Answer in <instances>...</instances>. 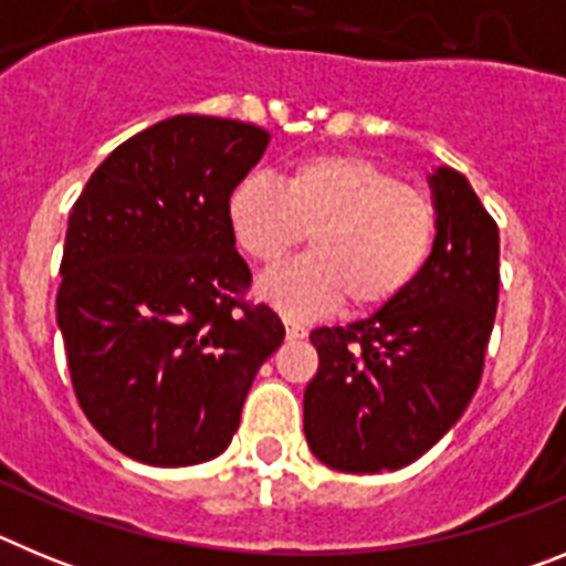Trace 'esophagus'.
Returning a JSON list of instances; mask_svg holds the SVG:
<instances>
[{"label": "esophagus", "instance_id": "obj_1", "mask_svg": "<svg viewBox=\"0 0 566 566\" xmlns=\"http://www.w3.org/2000/svg\"><path fill=\"white\" fill-rule=\"evenodd\" d=\"M283 326H286V339H303L306 337V326H300L294 319H283Z\"/></svg>", "mask_w": 566, "mask_h": 566}]
</instances>
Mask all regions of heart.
Listing matches in <instances>:
<instances>
[{"instance_id": "b5f03b06", "label": "heart", "mask_w": 566, "mask_h": 566, "mask_svg": "<svg viewBox=\"0 0 566 566\" xmlns=\"http://www.w3.org/2000/svg\"><path fill=\"white\" fill-rule=\"evenodd\" d=\"M238 249L272 266L308 229L312 252L263 274L258 294L280 312H371L411 286L431 258L437 212L382 164L354 153L300 158L280 178L247 175L223 203Z\"/></svg>"}]
</instances>
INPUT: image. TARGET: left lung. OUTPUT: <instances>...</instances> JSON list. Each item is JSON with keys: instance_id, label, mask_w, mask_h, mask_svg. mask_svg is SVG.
Returning <instances> with one entry per match:
<instances>
[{"instance_id": "left-lung-1", "label": "left lung", "mask_w": 566, "mask_h": 566, "mask_svg": "<svg viewBox=\"0 0 566 566\" xmlns=\"http://www.w3.org/2000/svg\"><path fill=\"white\" fill-rule=\"evenodd\" d=\"M437 238L402 294L348 326L317 328L303 394L314 457L343 473L417 462L451 431L482 379L499 306V227L462 172L428 175Z\"/></svg>"}]
</instances>
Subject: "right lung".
Listing matches in <instances>:
<instances>
[{
    "label": "right lung",
    "mask_w": 566,
    "mask_h": 566,
    "mask_svg": "<svg viewBox=\"0 0 566 566\" xmlns=\"http://www.w3.org/2000/svg\"><path fill=\"white\" fill-rule=\"evenodd\" d=\"M266 144L254 124L172 115L115 147L70 212L56 297L70 379L135 462L221 457L286 337L272 308L240 303L252 272L223 214Z\"/></svg>",
    "instance_id": "1"
}]
</instances>
